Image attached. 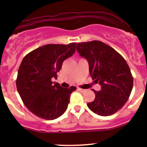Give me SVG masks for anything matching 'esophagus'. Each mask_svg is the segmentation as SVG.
<instances>
[{"mask_svg": "<svg viewBox=\"0 0 147 147\" xmlns=\"http://www.w3.org/2000/svg\"><path fill=\"white\" fill-rule=\"evenodd\" d=\"M78 90H79L80 92H84L86 91V90H84V89H81V88H78Z\"/></svg>", "mask_w": 147, "mask_h": 147, "instance_id": "esophagus-1", "label": "esophagus"}]
</instances>
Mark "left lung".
Instances as JSON below:
<instances>
[{
  "label": "left lung",
  "instance_id": "left-lung-1",
  "mask_svg": "<svg viewBox=\"0 0 147 147\" xmlns=\"http://www.w3.org/2000/svg\"><path fill=\"white\" fill-rule=\"evenodd\" d=\"M77 50L89 63L90 75L101 85L95 91L94 101L87 107L100 116H110L121 109L133 87V77L124 57L114 48L101 41L79 42Z\"/></svg>",
  "mask_w": 147,
  "mask_h": 147
}]
</instances>
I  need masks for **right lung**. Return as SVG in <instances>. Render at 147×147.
Here are the masks:
<instances>
[{"mask_svg":"<svg viewBox=\"0 0 147 147\" xmlns=\"http://www.w3.org/2000/svg\"><path fill=\"white\" fill-rule=\"evenodd\" d=\"M75 45L48 44L31 51L22 60L16 87L26 107L38 117L53 120L66 111L71 93L77 88L61 87L52 79L57 78L63 61L75 53Z\"/></svg>","mask_w":147,"mask_h":147,"instance_id":"obj_1","label":"right lung"}]
</instances>
